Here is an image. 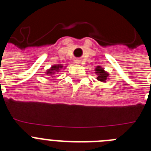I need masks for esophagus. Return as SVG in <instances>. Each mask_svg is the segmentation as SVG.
Returning a JSON list of instances; mask_svg holds the SVG:
<instances>
[{"label":"esophagus","instance_id":"obj_1","mask_svg":"<svg viewBox=\"0 0 151 151\" xmlns=\"http://www.w3.org/2000/svg\"><path fill=\"white\" fill-rule=\"evenodd\" d=\"M81 62H82V61H81V60H76V63L81 64Z\"/></svg>","mask_w":151,"mask_h":151}]
</instances>
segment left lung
<instances>
[{"label": "left lung", "mask_w": 151, "mask_h": 151, "mask_svg": "<svg viewBox=\"0 0 151 151\" xmlns=\"http://www.w3.org/2000/svg\"><path fill=\"white\" fill-rule=\"evenodd\" d=\"M94 73L97 75V80L101 82H106L110 78V73L101 66H97L94 69Z\"/></svg>", "instance_id": "left-lung-1"}]
</instances>
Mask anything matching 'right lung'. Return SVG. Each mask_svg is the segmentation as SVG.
Returning a JSON list of instances; mask_svg holds the SVG:
<instances>
[{"label":"right lung","mask_w":151,"mask_h":151,"mask_svg":"<svg viewBox=\"0 0 151 151\" xmlns=\"http://www.w3.org/2000/svg\"><path fill=\"white\" fill-rule=\"evenodd\" d=\"M66 66H63V64H55V65H53L51 67L47 69L45 73L47 76L53 77V76H55L56 74H58L62 69H66Z\"/></svg>","instance_id":"1"}]
</instances>
